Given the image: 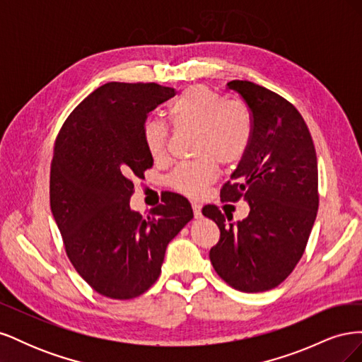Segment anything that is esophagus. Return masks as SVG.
<instances>
[{"label":"esophagus","instance_id":"34e87169","mask_svg":"<svg viewBox=\"0 0 362 362\" xmlns=\"http://www.w3.org/2000/svg\"><path fill=\"white\" fill-rule=\"evenodd\" d=\"M192 208H193V214H194V217L198 218V217H201V208H202V205L199 204V202H196V201H193L192 202Z\"/></svg>","mask_w":362,"mask_h":362}]
</instances>
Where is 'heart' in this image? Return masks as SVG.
Instances as JSON below:
<instances>
[{"label": "heart", "instance_id": "1", "mask_svg": "<svg viewBox=\"0 0 362 362\" xmlns=\"http://www.w3.org/2000/svg\"><path fill=\"white\" fill-rule=\"evenodd\" d=\"M172 125L177 129H194L193 154L196 160L180 163L168 175L169 187L181 194L198 198L214 180V163L235 166L249 149L254 120L247 105L226 101L208 86H190L168 107ZM168 128L158 120H146L144 141L154 160L166 156Z\"/></svg>", "mask_w": 362, "mask_h": 362}]
</instances>
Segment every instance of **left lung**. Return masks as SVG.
Returning <instances> with one entry per match:
<instances>
[{
  "label": "left lung",
  "instance_id": "left-lung-1",
  "mask_svg": "<svg viewBox=\"0 0 362 362\" xmlns=\"http://www.w3.org/2000/svg\"><path fill=\"white\" fill-rule=\"evenodd\" d=\"M247 104L254 131L249 149L221 190L222 202H249L233 216L208 205L221 238L210 250L217 275L245 293L278 287L302 258L319 208V172L310 129L286 98L250 81H229Z\"/></svg>",
  "mask_w": 362,
  "mask_h": 362
}]
</instances>
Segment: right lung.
<instances>
[{"label":"right lung","mask_w":362,"mask_h":362,"mask_svg":"<svg viewBox=\"0 0 362 362\" xmlns=\"http://www.w3.org/2000/svg\"><path fill=\"white\" fill-rule=\"evenodd\" d=\"M172 96L156 83H107L74 108L54 144L52 216L72 266L105 298L144 294L193 217L189 201L170 192L146 217L129 208L133 180L154 164L144 141L148 113Z\"/></svg>","instance_id":"right-lung-1"}]
</instances>
